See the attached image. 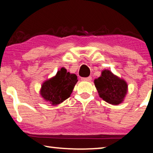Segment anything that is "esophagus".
<instances>
[{
  "label": "esophagus",
  "instance_id": "esophagus-1",
  "mask_svg": "<svg viewBox=\"0 0 153 153\" xmlns=\"http://www.w3.org/2000/svg\"><path fill=\"white\" fill-rule=\"evenodd\" d=\"M91 79H92L91 76H89L87 77H82V80H83V81H90Z\"/></svg>",
  "mask_w": 153,
  "mask_h": 153
}]
</instances>
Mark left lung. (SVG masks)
I'll return each mask as SVG.
<instances>
[{"label": "left lung", "mask_w": 153, "mask_h": 153, "mask_svg": "<svg viewBox=\"0 0 153 153\" xmlns=\"http://www.w3.org/2000/svg\"><path fill=\"white\" fill-rule=\"evenodd\" d=\"M100 97L110 104L117 105L122 102L128 90V85L110 71H102L101 76L94 80Z\"/></svg>", "instance_id": "8db88e82"}]
</instances>
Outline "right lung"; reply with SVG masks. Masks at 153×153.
Wrapping results in <instances>:
<instances>
[{
  "instance_id": "add662e5",
  "label": "right lung",
  "mask_w": 153,
  "mask_h": 153,
  "mask_svg": "<svg viewBox=\"0 0 153 153\" xmlns=\"http://www.w3.org/2000/svg\"><path fill=\"white\" fill-rule=\"evenodd\" d=\"M77 77L76 74L67 72L63 67L55 77L43 83L40 90L41 96L53 105L63 102L70 97L77 82Z\"/></svg>"
}]
</instances>
